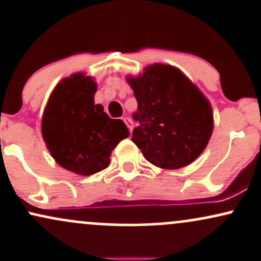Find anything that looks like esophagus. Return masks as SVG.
Masks as SVG:
<instances>
[{"label":"esophagus","instance_id":"obj_1","mask_svg":"<svg viewBox=\"0 0 261 261\" xmlns=\"http://www.w3.org/2000/svg\"><path fill=\"white\" fill-rule=\"evenodd\" d=\"M122 120H124L125 124H126V126L128 127V130H130V133H133V128H134V122H133V120H131L130 118H126V116H125V118L122 119Z\"/></svg>","mask_w":261,"mask_h":261}]
</instances>
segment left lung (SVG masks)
Returning <instances> with one entry per match:
<instances>
[{"label": "left lung", "instance_id": "8db88e82", "mask_svg": "<svg viewBox=\"0 0 261 261\" xmlns=\"http://www.w3.org/2000/svg\"><path fill=\"white\" fill-rule=\"evenodd\" d=\"M137 99L134 143L149 163L162 169L187 167L202 153L214 130V113L207 98L170 65L146 66L127 77Z\"/></svg>", "mask_w": 261, "mask_h": 261}]
</instances>
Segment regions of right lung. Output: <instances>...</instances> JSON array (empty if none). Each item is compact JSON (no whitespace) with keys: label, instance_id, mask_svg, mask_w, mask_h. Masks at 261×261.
<instances>
[{"label":"right lung","instance_id":"1","mask_svg":"<svg viewBox=\"0 0 261 261\" xmlns=\"http://www.w3.org/2000/svg\"><path fill=\"white\" fill-rule=\"evenodd\" d=\"M97 83L77 72L55 86L41 119V135L59 166L79 175L107 168L112 151L128 137L124 121L110 119L94 104Z\"/></svg>","mask_w":261,"mask_h":261}]
</instances>
